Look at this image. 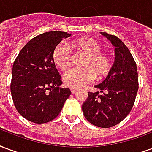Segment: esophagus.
<instances>
[{
	"label": "esophagus",
	"instance_id": "34e87169",
	"mask_svg": "<svg viewBox=\"0 0 152 152\" xmlns=\"http://www.w3.org/2000/svg\"><path fill=\"white\" fill-rule=\"evenodd\" d=\"M70 91H71V92L74 94V93H75L77 91V88H74V87H70Z\"/></svg>",
	"mask_w": 152,
	"mask_h": 152
}]
</instances>
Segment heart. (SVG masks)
Instances as JSON below:
<instances>
[{"instance_id":"heart-1","label":"heart","mask_w":152,"mask_h":152,"mask_svg":"<svg viewBox=\"0 0 152 152\" xmlns=\"http://www.w3.org/2000/svg\"><path fill=\"white\" fill-rule=\"evenodd\" d=\"M71 46L75 50L83 53L86 58L82 69H70L63 74V81L71 87H83L91 83L96 77L103 79L111 70L113 62L107 53L101 52V46L91 38H80L72 41ZM53 61L57 67L66 69L71 63V53L64 43L58 44L53 51Z\"/></svg>"}]
</instances>
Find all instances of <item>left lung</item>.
<instances>
[{"mask_svg":"<svg viewBox=\"0 0 152 152\" xmlns=\"http://www.w3.org/2000/svg\"><path fill=\"white\" fill-rule=\"evenodd\" d=\"M115 48V61L108 76L95 87L99 91L88 92L82 106L90 123L109 128L123 121L131 111L138 89L137 65L126 44L117 36L100 32Z\"/></svg>","mask_w":152,"mask_h":152,"instance_id":"8db88e82","label":"left lung"}]
</instances>
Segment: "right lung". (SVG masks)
Wrapping results in <instances>:
<instances>
[{
  "label": "right lung",
  "mask_w": 152,
  "mask_h": 152,
  "mask_svg": "<svg viewBox=\"0 0 152 152\" xmlns=\"http://www.w3.org/2000/svg\"><path fill=\"white\" fill-rule=\"evenodd\" d=\"M71 34L48 31L37 35L20 51L12 69L10 91L14 106L26 120L37 124L55 119L71 91L63 88L53 54Z\"/></svg>",
  "instance_id": "right-lung-1"
}]
</instances>
